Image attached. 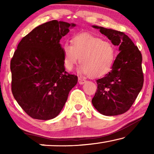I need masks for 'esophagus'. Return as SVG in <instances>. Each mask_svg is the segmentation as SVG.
I'll return each mask as SVG.
<instances>
[{"mask_svg": "<svg viewBox=\"0 0 154 154\" xmlns=\"http://www.w3.org/2000/svg\"><path fill=\"white\" fill-rule=\"evenodd\" d=\"M86 82V80L85 79H83V78L80 77L79 78V83L80 84V85H83V84H84Z\"/></svg>", "mask_w": 154, "mask_h": 154, "instance_id": "esophagus-1", "label": "esophagus"}]
</instances>
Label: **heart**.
I'll use <instances>...</instances> for the list:
<instances>
[{"mask_svg": "<svg viewBox=\"0 0 154 154\" xmlns=\"http://www.w3.org/2000/svg\"><path fill=\"white\" fill-rule=\"evenodd\" d=\"M63 53L66 69L73 70L80 58V70L92 77H101L108 73L116 57V50L112 43L86 33L73 37L71 45L65 44Z\"/></svg>", "mask_w": 154, "mask_h": 154, "instance_id": "b5f03b06", "label": "heart"}]
</instances>
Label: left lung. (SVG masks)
<instances>
[{"label": "left lung", "mask_w": 154, "mask_h": 154, "mask_svg": "<svg viewBox=\"0 0 154 154\" xmlns=\"http://www.w3.org/2000/svg\"><path fill=\"white\" fill-rule=\"evenodd\" d=\"M92 27L119 46L120 52L110 72L97 80V90L92 105L104 116L122 114L129 110L143 87L142 54L123 32L94 25Z\"/></svg>", "instance_id": "8db88e82"}]
</instances>
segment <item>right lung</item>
<instances>
[{"label": "right lung", "instance_id": "right-lung-1", "mask_svg": "<svg viewBox=\"0 0 154 154\" xmlns=\"http://www.w3.org/2000/svg\"><path fill=\"white\" fill-rule=\"evenodd\" d=\"M75 24L52 20L35 27L21 40L10 62L12 92L19 105L34 119L57 116L77 75L64 66L60 43Z\"/></svg>", "mask_w": 154, "mask_h": 154}]
</instances>
